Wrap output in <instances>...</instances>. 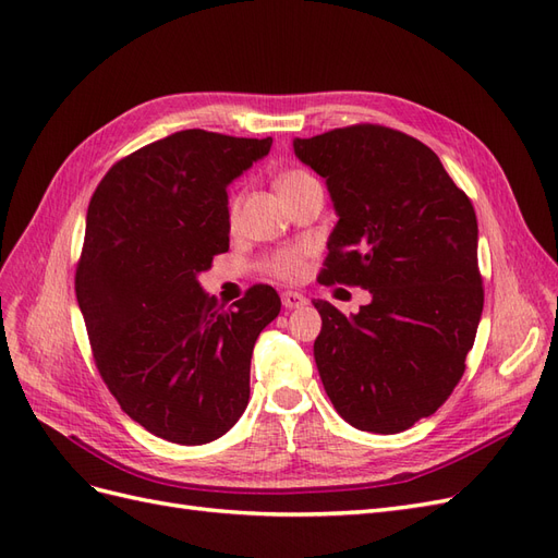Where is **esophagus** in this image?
<instances>
[{
	"label": "esophagus",
	"mask_w": 558,
	"mask_h": 558,
	"mask_svg": "<svg viewBox=\"0 0 558 558\" xmlns=\"http://www.w3.org/2000/svg\"><path fill=\"white\" fill-rule=\"evenodd\" d=\"M281 302H283L286 310H300V307L307 305V298L302 295V293H298V291H283L281 293Z\"/></svg>",
	"instance_id": "obj_1"
}]
</instances>
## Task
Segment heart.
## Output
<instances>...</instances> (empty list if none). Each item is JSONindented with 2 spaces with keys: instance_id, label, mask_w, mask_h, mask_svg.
Returning <instances> with one entry per match:
<instances>
[{
  "instance_id": "b5f03b06",
  "label": "heart",
  "mask_w": 558,
  "mask_h": 558,
  "mask_svg": "<svg viewBox=\"0 0 558 558\" xmlns=\"http://www.w3.org/2000/svg\"><path fill=\"white\" fill-rule=\"evenodd\" d=\"M312 179H314V177H312L310 172H305V170H286V172H281V174L277 177L275 185H277L279 195H286L289 191L298 189V185L307 183V181H312ZM238 214H240V197L234 195V197L230 199V205H228L230 221H238ZM302 263H305V251H302L300 246H291V248H281V251L272 253V256H269L267 263H265V269H267V272L272 275V277H277V279L293 281V279H298L300 272H302Z\"/></svg>"
}]
</instances>
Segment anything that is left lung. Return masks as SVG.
<instances>
[{
    "label": "left lung",
    "mask_w": 558,
    "mask_h": 558,
    "mask_svg": "<svg viewBox=\"0 0 558 558\" xmlns=\"http://www.w3.org/2000/svg\"><path fill=\"white\" fill-rule=\"evenodd\" d=\"M340 216L318 281L369 291L359 314L314 300V359L347 424L393 435L430 416L465 373L484 307L477 216L433 150L359 123L293 142Z\"/></svg>",
    "instance_id": "8db88e82"
}]
</instances>
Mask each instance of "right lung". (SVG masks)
Masks as SVG:
<instances>
[{"mask_svg":"<svg viewBox=\"0 0 558 558\" xmlns=\"http://www.w3.org/2000/svg\"><path fill=\"white\" fill-rule=\"evenodd\" d=\"M269 146L181 130L118 160L90 197L74 289L93 359L121 410L167 442L207 445L238 424L253 344L281 310L267 283L234 310L197 283L228 251V183Z\"/></svg>","mask_w":558,"mask_h":558,"instance_id":"add662e5","label":"right lung"}]
</instances>
